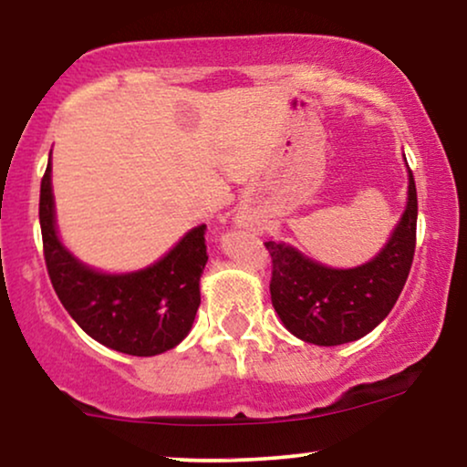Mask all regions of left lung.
I'll use <instances>...</instances> for the list:
<instances>
[{"mask_svg":"<svg viewBox=\"0 0 467 467\" xmlns=\"http://www.w3.org/2000/svg\"><path fill=\"white\" fill-rule=\"evenodd\" d=\"M416 185L410 171L408 207L387 247L357 269H328L295 247L266 241L271 301L285 328L316 346L354 341L380 325L406 285L416 247Z\"/></svg>","mask_w":467,"mask_h":467,"instance_id":"left-lung-1","label":"left lung"}]
</instances>
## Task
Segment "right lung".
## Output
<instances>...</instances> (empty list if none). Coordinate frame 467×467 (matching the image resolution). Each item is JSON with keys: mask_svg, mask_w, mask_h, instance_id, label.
Masks as SVG:
<instances>
[{"mask_svg": "<svg viewBox=\"0 0 467 467\" xmlns=\"http://www.w3.org/2000/svg\"><path fill=\"white\" fill-rule=\"evenodd\" d=\"M40 228L48 277L61 306L102 346L132 357H153L190 333L201 306L207 265L204 230H190L160 263L128 275H107L80 265L55 233L51 161L40 183Z\"/></svg>", "mask_w": 467, "mask_h": 467, "instance_id": "obj_1", "label": "right lung"}]
</instances>
